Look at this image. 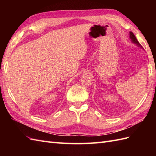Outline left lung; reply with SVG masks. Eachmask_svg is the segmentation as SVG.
Returning a JSON list of instances; mask_svg holds the SVG:
<instances>
[{
	"instance_id": "8db88e82",
	"label": "left lung",
	"mask_w": 156,
	"mask_h": 156,
	"mask_svg": "<svg viewBox=\"0 0 156 156\" xmlns=\"http://www.w3.org/2000/svg\"><path fill=\"white\" fill-rule=\"evenodd\" d=\"M129 37H130V38L131 39V40H132V41L133 42V43H135V44H136V45H139L140 48H142V45H141L139 43V41H137V40H136V37L135 36V35H134V34L132 32H129Z\"/></svg>"
}]
</instances>
